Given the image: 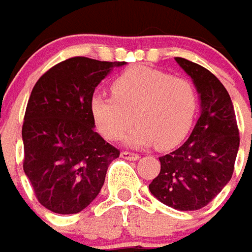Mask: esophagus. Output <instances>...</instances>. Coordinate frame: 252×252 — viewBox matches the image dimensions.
<instances>
[{"mask_svg": "<svg viewBox=\"0 0 252 252\" xmlns=\"http://www.w3.org/2000/svg\"><path fill=\"white\" fill-rule=\"evenodd\" d=\"M121 158H125V160H133V161H135V160H138V158H140V156H138L137 153H134V152L125 151L121 153Z\"/></svg>", "mask_w": 252, "mask_h": 252, "instance_id": "34e87169", "label": "esophagus"}]
</instances>
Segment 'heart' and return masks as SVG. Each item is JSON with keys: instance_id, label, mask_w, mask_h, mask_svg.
I'll list each match as a JSON object with an SVG mask.
<instances>
[{"instance_id": "obj_1", "label": "heart", "mask_w": 252, "mask_h": 252, "mask_svg": "<svg viewBox=\"0 0 252 252\" xmlns=\"http://www.w3.org/2000/svg\"><path fill=\"white\" fill-rule=\"evenodd\" d=\"M111 94L94 96L91 114L100 134L118 141L133 121L137 123L126 137L133 148L156 142L168 149L185 140L198 108L195 85L189 78L146 66H133L118 74L111 83Z\"/></svg>"}]
</instances>
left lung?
Instances as JSON below:
<instances>
[{"mask_svg":"<svg viewBox=\"0 0 252 252\" xmlns=\"http://www.w3.org/2000/svg\"><path fill=\"white\" fill-rule=\"evenodd\" d=\"M175 60L197 87L201 115L189 140L158 158L160 172L149 190L167 206L198 210L212 202L231 180L240 137L233 104L220 80L191 61Z\"/></svg>","mask_w":252,"mask_h":252,"instance_id":"8db88e82","label":"left lung"}]
</instances>
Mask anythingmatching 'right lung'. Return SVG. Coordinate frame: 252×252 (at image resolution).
Listing matches in <instances>:
<instances>
[{
  "label": "right lung",
  "instance_id": "1",
  "mask_svg": "<svg viewBox=\"0 0 252 252\" xmlns=\"http://www.w3.org/2000/svg\"><path fill=\"white\" fill-rule=\"evenodd\" d=\"M87 57L54 65L32 89L23 123V168L40 205L74 215L94 201L119 149L94 130L91 100L114 66Z\"/></svg>",
  "mask_w": 252,
  "mask_h": 252
}]
</instances>
